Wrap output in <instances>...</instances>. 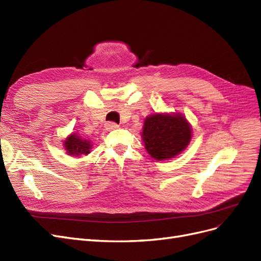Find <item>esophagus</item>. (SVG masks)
Wrapping results in <instances>:
<instances>
[{"mask_svg": "<svg viewBox=\"0 0 261 261\" xmlns=\"http://www.w3.org/2000/svg\"><path fill=\"white\" fill-rule=\"evenodd\" d=\"M105 127H106V129H108V130H113V129H116V128H118L119 125L117 124V123H115V122H112V121H109V122H107L106 124H105Z\"/></svg>", "mask_w": 261, "mask_h": 261, "instance_id": "esophagus-1", "label": "esophagus"}]
</instances>
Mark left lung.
Segmentation results:
<instances>
[{
    "label": "left lung",
    "mask_w": 261,
    "mask_h": 261,
    "mask_svg": "<svg viewBox=\"0 0 261 261\" xmlns=\"http://www.w3.org/2000/svg\"><path fill=\"white\" fill-rule=\"evenodd\" d=\"M192 130L180 114H155L145 119L142 138L148 154L166 161L180 154L191 141Z\"/></svg>",
    "instance_id": "1"
}]
</instances>
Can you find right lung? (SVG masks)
<instances>
[{
  "mask_svg": "<svg viewBox=\"0 0 261 261\" xmlns=\"http://www.w3.org/2000/svg\"><path fill=\"white\" fill-rule=\"evenodd\" d=\"M65 148L67 153L69 155H87L90 153L91 148V142L88 140H83L78 137L75 133H72L71 136L65 141Z\"/></svg>",
  "mask_w": 261,
  "mask_h": 261,
  "instance_id": "add662e5",
  "label": "right lung"
}]
</instances>
